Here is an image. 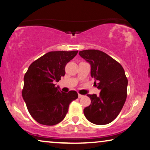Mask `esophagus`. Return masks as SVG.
<instances>
[{
    "label": "esophagus",
    "mask_w": 150,
    "mask_h": 150,
    "mask_svg": "<svg viewBox=\"0 0 150 150\" xmlns=\"http://www.w3.org/2000/svg\"><path fill=\"white\" fill-rule=\"evenodd\" d=\"M82 97H83V95H82V94H78V98H80Z\"/></svg>",
    "instance_id": "1"
}]
</instances>
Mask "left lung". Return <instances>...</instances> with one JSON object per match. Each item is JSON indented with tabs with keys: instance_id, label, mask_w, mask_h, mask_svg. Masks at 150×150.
<instances>
[{
	"instance_id": "8db88e82",
	"label": "left lung",
	"mask_w": 150,
	"mask_h": 150,
	"mask_svg": "<svg viewBox=\"0 0 150 150\" xmlns=\"http://www.w3.org/2000/svg\"><path fill=\"white\" fill-rule=\"evenodd\" d=\"M91 66L92 78L98 80L100 94H87L91 103L84 109L88 120L96 125H106L118 116L127 95V84L123 68L105 52L96 50L79 52Z\"/></svg>"
}]
</instances>
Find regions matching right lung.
Listing matches in <instances>:
<instances>
[{"instance_id": "add662e5", "label": "right lung", "mask_w": 150, "mask_h": 150, "mask_svg": "<svg viewBox=\"0 0 150 150\" xmlns=\"http://www.w3.org/2000/svg\"><path fill=\"white\" fill-rule=\"evenodd\" d=\"M78 52H48L34 61L25 73L22 96L30 115L39 123H59L65 118L71 102L78 98L75 91L64 93L54 84L64 76L66 65Z\"/></svg>"}]
</instances>
